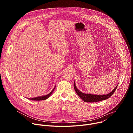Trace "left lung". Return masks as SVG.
<instances>
[{"label":"left lung","mask_w":133,"mask_h":133,"mask_svg":"<svg viewBox=\"0 0 133 133\" xmlns=\"http://www.w3.org/2000/svg\"><path fill=\"white\" fill-rule=\"evenodd\" d=\"M118 85L114 89V90L111 91L110 93L107 94V95H92L89 94H84L81 91H79L76 86L75 83L74 82V87L75 91L76 92L77 94L85 102H89V103H93V102H97L99 101H102L103 100L107 99L109 98L112 95L115 91Z\"/></svg>","instance_id":"left-lung-1"}]
</instances>
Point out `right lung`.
<instances>
[{
    "label": "right lung",
    "mask_w": 133,
    "mask_h": 133,
    "mask_svg": "<svg viewBox=\"0 0 133 133\" xmlns=\"http://www.w3.org/2000/svg\"><path fill=\"white\" fill-rule=\"evenodd\" d=\"M55 89V88L52 89V90L49 94L43 96H39V97H35V98H29V99H30V100H32V101H42V100H45V99H47L49 97V96L51 95V94L52 93V92L54 91Z\"/></svg>",
    "instance_id": "1"
}]
</instances>
